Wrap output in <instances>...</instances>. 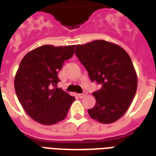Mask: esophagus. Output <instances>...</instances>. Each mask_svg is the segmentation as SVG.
<instances>
[{
    "label": "esophagus",
    "mask_w": 156,
    "mask_h": 156,
    "mask_svg": "<svg viewBox=\"0 0 156 156\" xmlns=\"http://www.w3.org/2000/svg\"><path fill=\"white\" fill-rule=\"evenodd\" d=\"M86 95H87V94H85V93H83V94H78V97L80 98H84Z\"/></svg>",
    "instance_id": "esophagus-1"
}]
</instances>
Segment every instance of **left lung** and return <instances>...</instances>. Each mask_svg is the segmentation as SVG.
I'll list each match as a JSON object with an SVG mask.
<instances>
[{
    "label": "left lung",
    "mask_w": 156,
    "mask_h": 156,
    "mask_svg": "<svg viewBox=\"0 0 156 156\" xmlns=\"http://www.w3.org/2000/svg\"><path fill=\"white\" fill-rule=\"evenodd\" d=\"M75 54L92 81L102 84L93 93L96 104L88 115L102 124L117 121L129 108L137 90V74L130 57L120 46L105 40L76 45Z\"/></svg>",
    "instance_id": "obj_1"
}]
</instances>
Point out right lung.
<instances>
[{
    "instance_id": "right-lung-1",
    "label": "right lung",
    "mask_w": 156,
    "mask_h": 156,
    "mask_svg": "<svg viewBox=\"0 0 156 156\" xmlns=\"http://www.w3.org/2000/svg\"><path fill=\"white\" fill-rule=\"evenodd\" d=\"M75 45H43L30 51L20 62L14 86L26 113L33 120L51 125L63 120L75 98L57 88L58 72L73 57Z\"/></svg>"
}]
</instances>
